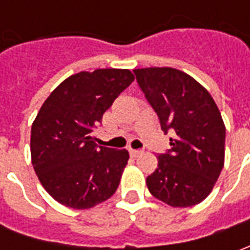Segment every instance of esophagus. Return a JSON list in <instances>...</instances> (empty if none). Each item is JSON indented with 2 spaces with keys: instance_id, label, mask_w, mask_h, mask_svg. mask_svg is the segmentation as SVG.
I'll return each mask as SVG.
<instances>
[{
  "instance_id": "1",
  "label": "esophagus",
  "mask_w": 250,
  "mask_h": 250,
  "mask_svg": "<svg viewBox=\"0 0 250 250\" xmlns=\"http://www.w3.org/2000/svg\"><path fill=\"white\" fill-rule=\"evenodd\" d=\"M130 154L132 158H136L138 155H141L142 150H135V148H130Z\"/></svg>"
}]
</instances>
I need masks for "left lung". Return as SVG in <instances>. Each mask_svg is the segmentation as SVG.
I'll return each mask as SVG.
<instances>
[{"mask_svg": "<svg viewBox=\"0 0 250 250\" xmlns=\"http://www.w3.org/2000/svg\"><path fill=\"white\" fill-rule=\"evenodd\" d=\"M148 103L170 138V151L158 157L146 179L150 193L173 208L202 202L214 188L225 162V125L208 89L170 66L134 69Z\"/></svg>", "mask_w": 250, "mask_h": 250, "instance_id": "8db88e82", "label": "left lung"}]
</instances>
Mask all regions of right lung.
I'll return each mask as SVG.
<instances>
[{
  "label": "right lung",
  "instance_id": "right-lung-1",
  "mask_svg": "<svg viewBox=\"0 0 250 250\" xmlns=\"http://www.w3.org/2000/svg\"><path fill=\"white\" fill-rule=\"evenodd\" d=\"M134 79L130 69L79 72L41 105L30 131L32 165L59 204L89 209L116 191L128 151L98 146L92 128Z\"/></svg>",
  "mask_w": 250,
  "mask_h": 250
}]
</instances>
